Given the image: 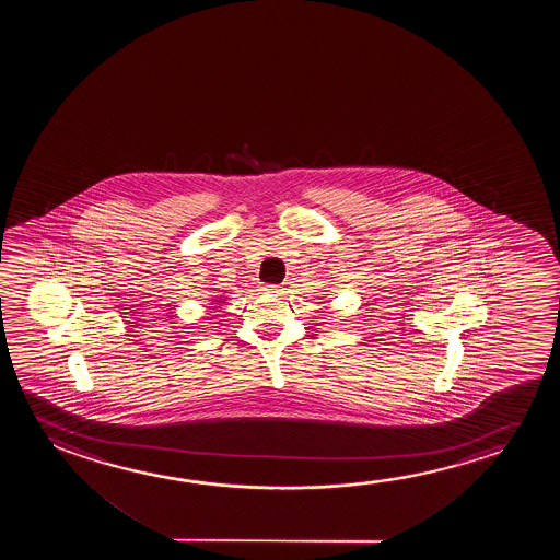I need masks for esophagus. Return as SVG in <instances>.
I'll return each instance as SVG.
<instances>
[{
  "label": "esophagus",
  "instance_id": "esophagus-1",
  "mask_svg": "<svg viewBox=\"0 0 560 560\" xmlns=\"http://www.w3.org/2000/svg\"><path fill=\"white\" fill-rule=\"evenodd\" d=\"M264 291L269 292V294H283L284 289L281 284H266Z\"/></svg>",
  "mask_w": 560,
  "mask_h": 560
}]
</instances>
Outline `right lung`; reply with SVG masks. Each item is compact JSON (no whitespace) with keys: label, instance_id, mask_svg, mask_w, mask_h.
<instances>
[{"label":"right lung","instance_id":"right-lung-1","mask_svg":"<svg viewBox=\"0 0 560 560\" xmlns=\"http://www.w3.org/2000/svg\"><path fill=\"white\" fill-rule=\"evenodd\" d=\"M215 302H222V300H215Z\"/></svg>","mask_w":560,"mask_h":560}]
</instances>
